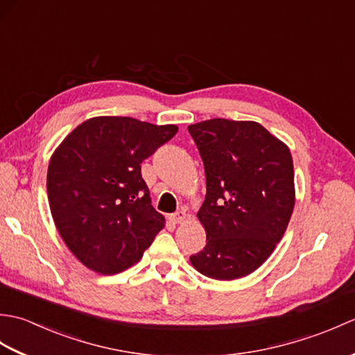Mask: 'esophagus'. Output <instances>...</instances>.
<instances>
[{
  "mask_svg": "<svg viewBox=\"0 0 355 355\" xmlns=\"http://www.w3.org/2000/svg\"><path fill=\"white\" fill-rule=\"evenodd\" d=\"M184 218H186V212H184V210H178V212L172 214V215L169 216V220H171L172 223L178 224V223H183Z\"/></svg>",
  "mask_w": 355,
  "mask_h": 355,
  "instance_id": "34e87169",
  "label": "esophagus"
}]
</instances>
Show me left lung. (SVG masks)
I'll return each instance as SVG.
<instances>
[{
	"label": "left lung",
	"mask_w": 355,
	"mask_h": 355,
	"mask_svg": "<svg viewBox=\"0 0 355 355\" xmlns=\"http://www.w3.org/2000/svg\"><path fill=\"white\" fill-rule=\"evenodd\" d=\"M206 172L198 220L206 247L191 256L201 275L232 281L261 267L282 239L294 207L290 149L256 122L191 125Z\"/></svg>",
	"instance_id": "obj_1"
}]
</instances>
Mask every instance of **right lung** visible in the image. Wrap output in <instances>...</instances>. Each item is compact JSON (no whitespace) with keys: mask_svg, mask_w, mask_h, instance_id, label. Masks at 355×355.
I'll use <instances>...</instances> for the list:
<instances>
[{"mask_svg":"<svg viewBox=\"0 0 355 355\" xmlns=\"http://www.w3.org/2000/svg\"><path fill=\"white\" fill-rule=\"evenodd\" d=\"M177 131L132 117H94L55 150L47 172L51 216L84 266L102 275L123 271L164 227L140 164Z\"/></svg>","mask_w":355,"mask_h":355,"instance_id":"right-lung-1","label":"right lung"}]
</instances>
